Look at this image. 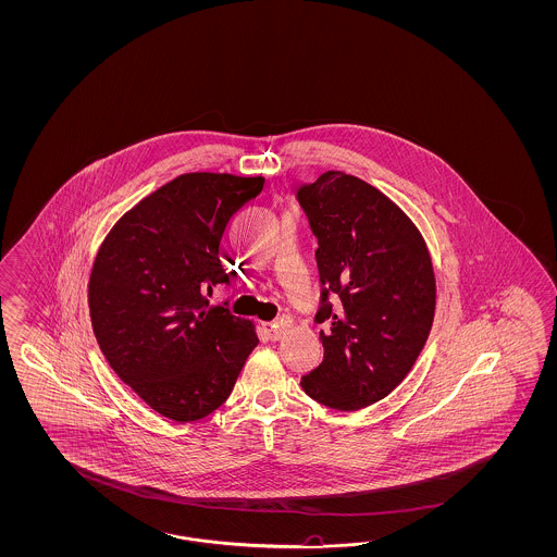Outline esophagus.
I'll use <instances>...</instances> for the list:
<instances>
[{
  "instance_id": "34e87169",
  "label": "esophagus",
  "mask_w": 557,
  "mask_h": 557,
  "mask_svg": "<svg viewBox=\"0 0 557 557\" xmlns=\"http://www.w3.org/2000/svg\"><path fill=\"white\" fill-rule=\"evenodd\" d=\"M263 331H265V335L271 341H280V338L284 337V333H286V324L284 322H265Z\"/></svg>"
}]
</instances>
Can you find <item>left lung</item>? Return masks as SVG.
Returning a JSON list of instances; mask_svg holds the SVG:
<instances>
[{
  "instance_id": "left-lung-1",
  "label": "left lung",
  "mask_w": 557,
  "mask_h": 557,
  "mask_svg": "<svg viewBox=\"0 0 557 557\" xmlns=\"http://www.w3.org/2000/svg\"><path fill=\"white\" fill-rule=\"evenodd\" d=\"M319 240L324 359L304 392L329 408L386 398L412 370L435 317V273L419 228L380 189L343 171L296 187ZM336 304L330 302V296Z\"/></svg>"
}]
</instances>
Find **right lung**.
Masks as SVG:
<instances>
[{
	"label": "right lung",
	"instance_id": "1",
	"mask_svg": "<svg viewBox=\"0 0 557 557\" xmlns=\"http://www.w3.org/2000/svg\"><path fill=\"white\" fill-rule=\"evenodd\" d=\"M263 177L186 173L136 203L101 243L89 314L120 380L171 421H200L235 388L259 343L253 322L208 296L228 286L219 247Z\"/></svg>",
	"mask_w": 557,
	"mask_h": 557
}]
</instances>
